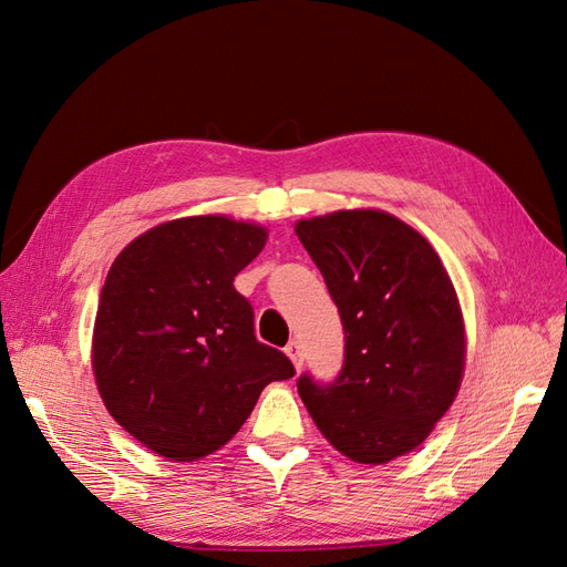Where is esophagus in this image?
Wrapping results in <instances>:
<instances>
[{
    "label": "esophagus",
    "instance_id": "esophagus-1",
    "mask_svg": "<svg viewBox=\"0 0 567 567\" xmlns=\"http://www.w3.org/2000/svg\"><path fill=\"white\" fill-rule=\"evenodd\" d=\"M286 354L290 357V362H293V367L300 371L302 369V362H305V354H302V346L298 340H290L286 346Z\"/></svg>",
    "mask_w": 567,
    "mask_h": 567
}]
</instances>
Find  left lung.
I'll return each mask as SVG.
<instances>
[{
  "instance_id": "left-lung-1",
  "label": "left lung",
  "mask_w": 567,
  "mask_h": 567,
  "mask_svg": "<svg viewBox=\"0 0 567 567\" xmlns=\"http://www.w3.org/2000/svg\"><path fill=\"white\" fill-rule=\"evenodd\" d=\"M346 331V362L329 385L300 375L321 435L357 463H388L431 435L456 398L466 329L456 290L425 238L383 210L300 219Z\"/></svg>"
}]
</instances>
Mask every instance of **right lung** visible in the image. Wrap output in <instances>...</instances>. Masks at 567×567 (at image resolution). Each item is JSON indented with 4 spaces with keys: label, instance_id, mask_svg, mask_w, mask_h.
Segmentation results:
<instances>
[{
    "label": "right lung",
    "instance_id": "obj_1",
    "mask_svg": "<svg viewBox=\"0 0 567 567\" xmlns=\"http://www.w3.org/2000/svg\"><path fill=\"white\" fill-rule=\"evenodd\" d=\"M267 229L225 215L165 221L115 257L101 288L92 367L109 414L144 447L196 461L227 444L290 359L255 338L234 277Z\"/></svg>",
    "mask_w": 567,
    "mask_h": 567
}]
</instances>
